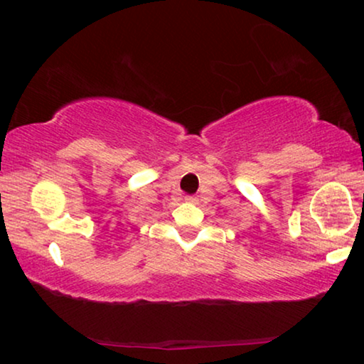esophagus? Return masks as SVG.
Masks as SVG:
<instances>
[{
  "label": "esophagus",
  "mask_w": 364,
  "mask_h": 364,
  "mask_svg": "<svg viewBox=\"0 0 364 364\" xmlns=\"http://www.w3.org/2000/svg\"><path fill=\"white\" fill-rule=\"evenodd\" d=\"M186 200H188V203H196V198H194V196H186Z\"/></svg>",
  "instance_id": "obj_1"
}]
</instances>
